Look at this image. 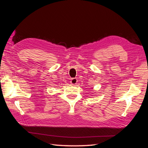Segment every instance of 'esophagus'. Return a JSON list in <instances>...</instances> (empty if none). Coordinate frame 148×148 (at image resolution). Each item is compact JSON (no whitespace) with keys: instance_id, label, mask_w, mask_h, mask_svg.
<instances>
[{"instance_id":"esophagus-1","label":"esophagus","mask_w":148,"mask_h":148,"mask_svg":"<svg viewBox=\"0 0 148 148\" xmlns=\"http://www.w3.org/2000/svg\"><path fill=\"white\" fill-rule=\"evenodd\" d=\"M77 82H78V80H77V78H73L72 79H71L70 83H71V84H77Z\"/></svg>"}]
</instances>
